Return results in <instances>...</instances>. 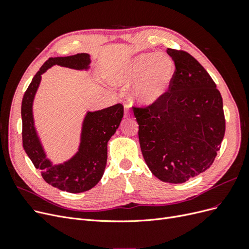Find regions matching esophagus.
Returning a JSON list of instances; mask_svg holds the SVG:
<instances>
[{
    "instance_id": "1",
    "label": "esophagus",
    "mask_w": 249,
    "mask_h": 249,
    "mask_svg": "<svg viewBox=\"0 0 249 249\" xmlns=\"http://www.w3.org/2000/svg\"><path fill=\"white\" fill-rule=\"evenodd\" d=\"M130 110H129V107H127L126 106V105H125V106H124V117H130Z\"/></svg>"
}]
</instances>
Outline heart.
Segmentation results:
<instances>
[{"label":"heart","mask_w":249,"mask_h":249,"mask_svg":"<svg viewBox=\"0 0 249 249\" xmlns=\"http://www.w3.org/2000/svg\"><path fill=\"white\" fill-rule=\"evenodd\" d=\"M175 72L176 66L169 56L144 53L108 71L105 77L115 86L129 87L134 84L131 101L138 106L149 107L169 91Z\"/></svg>","instance_id":"b5f03b06"}]
</instances>
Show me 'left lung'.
Returning <instances> with one entry per match:
<instances>
[{
    "label": "left lung",
    "instance_id": "8db88e82",
    "mask_svg": "<svg viewBox=\"0 0 249 249\" xmlns=\"http://www.w3.org/2000/svg\"><path fill=\"white\" fill-rule=\"evenodd\" d=\"M176 65L169 91L157 104L134 108L144 161L162 182L182 184L214 162L224 136L220 92L186 52L166 50Z\"/></svg>",
    "mask_w": 249,
    "mask_h": 249
}]
</instances>
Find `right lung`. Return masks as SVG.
<instances>
[{
	"instance_id": "add662e5",
	"label": "right lung",
	"mask_w": 249,
	"mask_h": 249,
	"mask_svg": "<svg viewBox=\"0 0 249 249\" xmlns=\"http://www.w3.org/2000/svg\"><path fill=\"white\" fill-rule=\"evenodd\" d=\"M91 59L86 53L67 57L50 58L32 79L21 102L22 146L43 179L59 190L70 193L85 192L100 182L107 164L108 141L115 134L124 117V106L87 111L82 122L78 150L62 163L48 157L35 126L33 103L41 82V74L54 65L76 71L90 69Z\"/></svg>"
}]
</instances>
